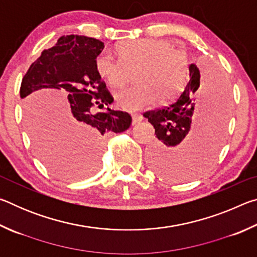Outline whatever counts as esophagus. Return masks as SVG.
Here are the masks:
<instances>
[{
	"mask_svg": "<svg viewBox=\"0 0 257 257\" xmlns=\"http://www.w3.org/2000/svg\"><path fill=\"white\" fill-rule=\"evenodd\" d=\"M143 119H144V118H143L142 114H134L133 115V124L136 125L138 123H141L142 121H143Z\"/></svg>",
	"mask_w": 257,
	"mask_h": 257,
	"instance_id": "1",
	"label": "esophagus"
}]
</instances>
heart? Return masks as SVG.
<instances>
[{
    "label": "heart",
    "instance_id": "1",
    "mask_svg": "<svg viewBox=\"0 0 257 257\" xmlns=\"http://www.w3.org/2000/svg\"><path fill=\"white\" fill-rule=\"evenodd\" d=\"M119 59L110 52L95 59V70L112 87L123 85L135 69L136 84L114 94L116 105L129 112L143 110L156 98L163 103L173 96L184 77L186 58L181 51L161 40H134L120 43L115 49Z\"/></svg>",
    "mask_w": 257,
    "mask_h": 257
}]
</instances>
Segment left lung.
<instances>
[{"instance_id": "8db88e82", "label": "left lung", "mask_w": 257, "mask_h": 257, "mask_svg": "<svg viewBox=\"0 0 257 257\" xmlns=\"http://www.w3.org/2000/svg\"><path fill=\"white\" fill-rule=\"evenodd\" d=\"M188 70L172 101L143 114L158 138L149 151L150 167L177 181L196 177L210 167L223 143L229 115V89L223 77L212 69L201 75L195 64Z\"/></svg>"}]
</instances>
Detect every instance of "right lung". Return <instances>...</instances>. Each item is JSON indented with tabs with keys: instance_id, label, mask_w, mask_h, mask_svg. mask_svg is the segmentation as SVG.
Here are the masks:
<instances>
[{
	"instance_id": "obj_1",
	"label": "right lung",
	"mask_w": 257,
	"mask_h": 257,
	"mask_svg": "<svg viewBox=\"0 0 257 257\" xmlns=\"http://www.w3.org/2000/svg\"><path fill=\"white\" fill-rule=\"evenodd\" d=\"M104 43L95 38L68 35L44 50L30 66L20 87L29 134L41 160L61 178L78 179L96 168L104 137L127 130L132 116L107 107L113 102L95 70V59ZM45 90L64 91L69 107L61 116ZM96 105L106 108L95 113Z\"/></svg>"
}]
</instances>
